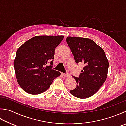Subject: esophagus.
Wrapping results in <instances>:
<instances>
[{
	"instance_id": "1",
	"label": "esophagus",
	"mask_w": 126,
	"mask_h": 126,
	"mask_svg": "<svg viewBox=\"0 0 126 126\" xmlns=\"http://www.w3.org/2000/svg\"><path fill=\"white\" fill-rule=\"evenodd\" d=\"M63 75L65 77H68L70 76V75L68 73H63Z\"/></svg>"
}]
</instances>
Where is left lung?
I'll use <instances>...</instances> for the list:
<instances>
[{
  "label": "left lung",
  "instance_id": "obj_1",
  "mask_svg": "<svg viewBox=\"0 0 126 126\" xmlns=\"http://www.w3.org/2000/svg\"><path fill=\"white\" fill-rule=\"evenodd\" d=\"M66 42L76 63L81 62L85 65L79 77L72 76L77 85L70 92L76 98H88L95 94L105 81L109 68L108 59L103 49L92 39L68 37Z\"/></svg>",
  "mask_w": 126,
  "mask_h": 126
}]
</instances>
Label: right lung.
Segmentation results:
<instances>
[{"label": "right lung", "mask_w": 126, "mask_h": 126, "mask_svg": "<svg viewBox=\"0 0 126 126\" xmlns=\"http://www.w3.org/2000/svg\"><path fill=\"white\" fill-rule=\"evenodd\" d=\"M63 35H38L25 42L16 52L14 61L17 81L24 91L39 94L47 91L60 75L52 69L55 49ZM51 65L46 66L48 62Z\"/></svg>", "instance_id": "obj_1"}]
</instances>
